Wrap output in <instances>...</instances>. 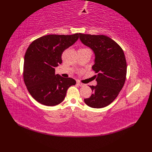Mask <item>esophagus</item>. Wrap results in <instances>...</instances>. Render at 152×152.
I'll return each instance as SVG.
<instances>
[{"label": "esophagus", "mask_w": 152, "mask_h": 152, "mask_svg": "<svg viewBox=\"0 0 152 152\" xmlns=\"http://www.w3.org/2000/svg\"><path fill=\"white\" fill-rule=\"evenodd\" d=\"M76 83H77V84H78L80 87H83V86H86V84H84V83H83L82 82H80V81H78V80L76 82Z\"/></svg>", "instance_id": "34e87169"}]
</instances>
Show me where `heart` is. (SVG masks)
<instances>
[{
	"label": "heart",
	"instance_id": "b5f03b06",
	"mask_svg": "<svg viewBox=\"0 0 152 152\" xmlns=\"http://www.w3.org/2000/svg\"><path fill=\"white\" fill-rule=\"evenodd\" d=\"M84 49H85V48H84Z\"/></svg>",
	"mask_w": 152,
	"mask_h": 152
}]
</instances>
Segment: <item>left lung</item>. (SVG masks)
<instances>
[{"label":"left lung","instance_id":"1","mask_svg":"<svg viewBox=\"0 0 152 152\" xmlns=\"http://www.w3.org/2000/svg\"><path fill=\"white\" fill-rule=\"evenodd\" d=\"M79 35L82 42L91 48L95 55L92 69L96 74L93 77L97 85L90 86L93 93L84 102L91 108H104L114 101L124 86L127 62L124 50L105 35Z\"/></svg>","mask_w":152,"mask_h":152}]
</instances>
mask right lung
I'll return each mask as SVG.
<instances>
[{
    "label": "right lung",
    "mask_w": 152,
    "mask_h": 152,
    "mask_svg": "<svg viewBox=\"0 0 152 152\" xmlns=\"http://www.w3.org/2000/svg\"><path fill=\"white\" fill-rule=\"evenodd\" d=\"M78 35H46L28 47L24 57L23 80L31 95L40 104L49 106L60 104L68 88L76 84L73 78L55 74V68L62 63L63 52L76 42Z\"/></svg>",
    "instance_id": "add662e5"
}]
</instances>
